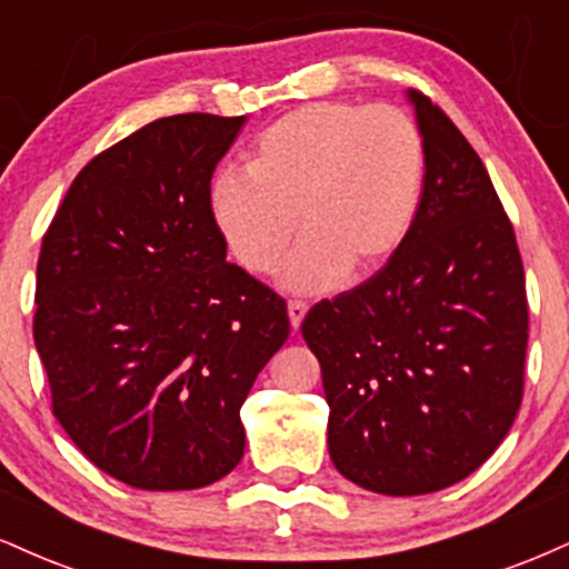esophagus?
Returning <instances> with one entry per match:
<instances>
[{
    "label": "esophagus",
    "instance_id": "esophagus-1",
    "mask_svg": "<svg viewBox=\"0 0 569 569\" xmlns=\"http://www.w3.org/2000/svg\"><path fill=\"white\" fill-rule=\"evenodd\" d=\"M305 315H307V302H302V299H291V302H289V320H291L293 331L302 326Z\"/></svg>",
    "mask_w": 569,
    "mask_h": 569
}]
</instances>
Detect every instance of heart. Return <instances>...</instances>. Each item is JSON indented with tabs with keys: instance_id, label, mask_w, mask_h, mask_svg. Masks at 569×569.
I'll list each match as a JSON object with an SVG mask.
<instances>
[{
	"instance_id": "heart-1",
	"label": "heart",
	"mask_w": 569,
	"mask_h": 569,
	"mask_svg": "<svg viewBox=\"0 0 569 569\" xmlns=\"http://www.w3.org/2000/svg\"><path fill=\"white\" fill-rule=\"evenodd\" d=\"M211 182V214L238 262L270 272L299 228L283 270L293 291H320L347 270L371 276L397 254L421 207L427 148L400 108L307 102L280 116Z\"/></svg>"
}]
</instances>
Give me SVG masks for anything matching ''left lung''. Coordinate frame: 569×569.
Wrapping results in <instances>:
<instances>
[{
	"label": "left lung",
	"mask_w": 569,
	"mask_h": 569,
	"mask_svg": "<svg viewBox=\"0 0 569 569\" xmlns=\"http://www.w3.org/2000/svg\"><path fill=\"white\" fill-rule=\"evenodd\" d=\"M408 100L427 148L413 228L302 323L333 467L385 496L450 488L488 461L517 419L527 352L522 257L488 169L442 108Z\"/></svg>",
	"instance_id": "8db88e82"
}]
</instances>
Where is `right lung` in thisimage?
Here are the masks:
<instances>
[{"mask_svg":"<svg viewBox=\"0 0 569 569\" xmlns=\"http://www.w3.org/2000/svg\"><path fill=\"white\" fill-rule=\"evenodd\" d=\"M243 121H150L81 169L42 238L33 341L52 413L132 488L230 475L246 395L289 339L286 302L224 262L211 214V174Z\"/></svg>","mask_w":569,"mask_h":569,"instance_id":"1","label":"right lung"}]
</instances>
